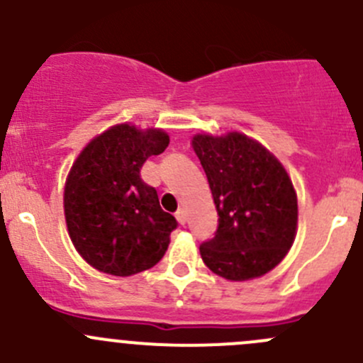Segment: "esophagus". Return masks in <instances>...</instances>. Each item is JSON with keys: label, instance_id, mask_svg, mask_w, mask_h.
Returning <instances> with one entry per match:
<instances>
[{"label": "esophagus", "instance_id": "obj_1", "mask_svg": "<svg viewBox=\"0 0 363 363\" xmlns=\"http://www.w3.org/2000/svg\"><path fill=\"white\" fill-rule=\"evenodd\" d=\"M175 218H177V221L181 223V225H186V219H188V218H186L184 208H179V211L175 212Z\"/></svg>", "mask_w": 363, "mask_h": 363}]
</instances>
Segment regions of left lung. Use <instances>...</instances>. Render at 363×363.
<instances>
[{
  "label": "left lung",
  "instance_id": "obj_1",
  "mask_svg": "<svg viewBox=\"0 0 363 363\" xmlns=\"http://www.w3.org/2000/svg\"><path fill=\"white\" fill-rule=\"evenodd\" d=\"M218 211L214 237L202 242L205 265L230 281H247L272 270L295 240L296 195L286 170L262 144L242 133L196 135Z\"/></svg>",
  "mask_w": 363,
  "mask_h": 363
}]
</instances>
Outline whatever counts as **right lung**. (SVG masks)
I'll use <instances>...</instances> for the list:
<instances>
[{"instance_id": "obj_1", "label": "right lung", "mask_w": 363, "mask_h": 363, "mask_svg": "<svg viewBox=\"0 0 363 363\" xmlns=\"http://www.w3.org/2000/svg\"><path fill=\"white\" fill-rule=\"evenodd\" d=\"M161 130L117 124L91 140L65 186V218L79 255L100 272L131 276L155 267L177 228L140 168L168 147Z\"/></svg>"}]
</instances>
